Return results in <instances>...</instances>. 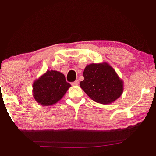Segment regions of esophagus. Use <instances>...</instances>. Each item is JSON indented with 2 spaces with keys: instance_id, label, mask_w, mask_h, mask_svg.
<instances>
[{
  "instance_id": "esophagus-1",
  "label": "esophagus",
  "mask_w": 156,
  "mask_h": 156,
  "mask_svg": "<svg viewBox=\"0 0 156 156\" xmlns=\"http://www.w3.org/2000/svg\"><path fill=\"white\" fill-rule=\"evenodd\" d=\"M72 85H78V80H76L74 82H72Z\"/></svg>"
}]
</instances>
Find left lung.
<instances>
[{
  "label": "left lung",
  "instance_id": "8db88e82",
  "mask_svg": "<svg viewBox=\"0 0 156 156\" xmlns=\"http://www.w3.org/2000/svg\"><path fill=\"white\" fill-rule=\"evenodd\" d=\"M83 76L84 79L80 82V87L89 97L98 103H111L122 93V81L107 63L87 66Z\"/></svg>",
  "mask_w": 156,
  "mask_h": 156
}]
</instances>
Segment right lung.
Segmentation results:
<instances>
[{
	"label": "right lung",
	"instance_id": "1",
	"mask_svg": "<svg viewBox=\"0 0 156 156\" xmlns=\"http://www.w3.org/2000/svg\"><path fill=\"white\" fill-rule=\"evenodd\" d=\"M71 87L64 75L55 70H48L33 86L34 97L38 103L49 106L56 103Z\"/></svg>",
	"mask_w": 156,
	"mask_h": 156
}]
</instances>
